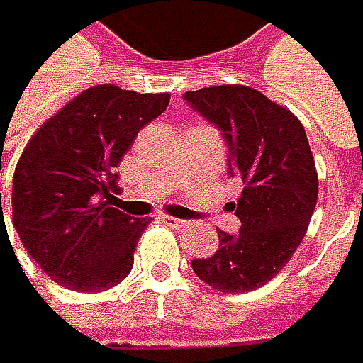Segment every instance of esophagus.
<instances>
[{
	"label": "esophagus",
	"mask_w": 363,
	"mask_h": 363,
	"mask_svg": "<svg viewBox=\"0 0 363 363\" xmlns=\"http://www.w3.org/2000/svg\"><path fill=\"white\" fill-rule=\"evenodd\" d=\"M159 220H161L163 224L172 226V228H180V226H185V224H187L185 220H178V218H172V216H161Z\"/></svg>",
	"instance_id": "esophagus-1"
}]
</instances>
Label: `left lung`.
Segmentation results:
<instances>
[{"mask_svg":"<svg viewBox=\"0 0 363 363\" xmlns=\"http://www.w3.org/2000/svg\"><path fill=\"white\" fill-rule=\"evenodd\" d=\"M185 100L222 130L228 169L244 185L230 202L240 233L218 230L216 255L191 268L213 289L244 294L274 279L301 246L318 202L315 161L301 119L252 86H206Z\"/></svg>","mask_w":363,"mask_h":363,"instance_id":"1","label":"left lung"}]
</instances>
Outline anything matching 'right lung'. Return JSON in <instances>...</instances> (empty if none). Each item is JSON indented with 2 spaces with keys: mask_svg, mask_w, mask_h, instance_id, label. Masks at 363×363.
<instances>
[{
  "mask_svg": "<svg viewBox=\"0 0 363 363\" xmlns=\"http://www.w3.org/2000/svg\"><path fill=\"white\" fill-rule=\"evenodd\" d=\"M167 104L169 93L95 84L28 141L12 183V224L54 283L93 294L133 270L139 237L152 220L130 218L113 204L115 167Z\"/></svg>",
  "mask_w": 363,
  "mask_h": 363,
  "instance_id": "right-lung-1",
  "label": "right lung"
}]
</instances>
